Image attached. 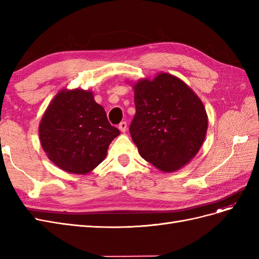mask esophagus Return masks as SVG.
Listing matches in <instances>:
<instances>
[{"label":"esophagus","mask_w":259,"mask_h":259,"mask_svg":"<svg viewBox=\"0 0 259 259\" xmlns=\"http://www.w3.org/2000/svg\"><path fill=\"white\" fill-rule=\"evenodd\" d=\"M126 127H127V124H126V122L125 121H122L120 124H119V130L121 131V132H125L126 131Z\"/></svg>","instance_id":"1"}]
</instances>
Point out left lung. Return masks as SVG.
<instances>
[{
  "instance_id": "obj_1",
  "label": "left lung",
  "mask_w": 259,
  "mask_h": 259,
  "mask_svg": "<svg viewBox=\"0 0 259 259\" xmlns=\"http://www.w3.org/2000/svg\"><path fill=\"white\" fill-rule=\"evenodd\" d=\"M136 113L130 133L139 154L163 171H173L198 153L207 131L200 98L178 77L160 73L135 85Z\"/></svg>"
}]
</instances>
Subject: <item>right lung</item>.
Segmentation results:
<instances>
[{"label":"right lung","instance_id":"right-lung-1","mask_svg":"<svg viewBox=\"0 0 259 259\" xmlns=\"http://www.w3.org/2000/svg\"><path fill=\"white\" fill-rule=\"evenodd\" d=\"M38 134L54 164L69 173L86 174L104 161L120 131L109 123L92 92L64 90L45 111Z\"/></svg>","mask_w":259,"mask_h":259}]
</instances>
